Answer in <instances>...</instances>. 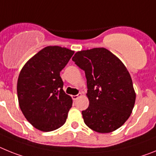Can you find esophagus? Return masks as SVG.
<instances>
[{"label": "esophagus", "mask_w": 156, "mask_h": 156, "mask_svg": "<svg viewBox=\"0 0 156 156\" xmlns=\"http://www.w3.org/2000/svg\"><path fill=\"white\" fill-rule=\"evenodd\" d=\"M81 96H82V93H79L78 95H74V96H72V99L74 100V101H76L77 99H78L79 97H81Z\"/></svg>", "instance_id": "esophagus-1"}]
</instances>
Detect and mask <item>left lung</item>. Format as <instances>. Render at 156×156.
<instances>
[{"mask_svg": "<svg viewBox=\"0 0 156 156\" xmlns=\"http://www.w3.org/2000/svg\"><path fill=\"white\" fill-rule=\"evenodd\" d=\"M72 60L86 74L89 105L82 112L84 122L101 133L121 127L130 116L136 100L126 67L104 48L78 52Z\"/></svg>", "mask_w": 156, "mask_h": 156, "instance_id": "8db88e82", "label": "left lung"}]
</instances>
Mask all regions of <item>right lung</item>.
Returning <instances> with one entry per match:
<instances>
[{
  "label": "right lung",
  "instance_id": "obj_1",
  "mask_svg": "<svg viewBox=\"0 0 156 156\" xmlns=\"http://www.w3.org/2000/svg\"><path fill=\"white\" fill-rule=\"evenodd\" d=\"M74 52L59 46H48L28 60L20 71L17 82L20 109L39 130H55L67 120L73 102L63 91L59 73Z\"/></svg>",
  "mask_w": 156,
  "mask_h": 156
}]
</instances>
